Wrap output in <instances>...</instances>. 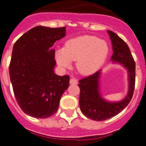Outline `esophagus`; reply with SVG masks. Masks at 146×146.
Listing matches in <instances>:
<instances>
[{"instance_id":"esophagus-1","label":"esophagus","mask_w":146,"mask_h":146,"mask_svg":"<svg viewBox=\"0 0 146 146\" xmlns=\"http://www.w3.org/2000/svg\"><path fill=\"white\" fill-rule=\"evenodd\" d=\"M70 84H78V82H77L76 79H75V78H72V79H70Z\"/></svg>"}]
</instances>
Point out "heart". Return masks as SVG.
<instances>
[{
	"instance_id": "obj_1",
	"label": "heart",
	"mask_w": 146,
	"mask_h": 146,
	"mask_svg": "<svg viewBox=\"0 0 146 146\" xmlns=\"http://www.w3.org/2000/svg\"><path fill=\"white\" fill-rule=\"evenodd\" d=\"M107 42L92 35H82L67 41L63 49L56 52L60 67L69 68L76 61V69L83 75H90L100 69L108 55Z\"/></svg>"
}]
</instances>
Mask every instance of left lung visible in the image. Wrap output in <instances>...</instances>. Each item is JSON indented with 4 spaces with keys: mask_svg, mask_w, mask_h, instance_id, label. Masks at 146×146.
Masks as SVG:
<instances>
[{
    "mask_svg": "<svg viewBox=\"0 0 146 146\" xmlns=\"http://www.w3.org/2000/svg\"><path fill=\"white\" fill-rule=\"evenodd\" d=\"M112 43L111 61L122 64L128 73V94L119 102L106 101L100 91L101 70L79 81L80 88L79 106L84 116L93 120L102 121L117 115L129 104L133 96L135 86V62L131 50L125 42L113 32L108 30Z\"/></svg>",
    "mask_w": 146,
    "mask_h": 146,
    "instance_id": "1",
    "label": "left lung"
}]
</instances>
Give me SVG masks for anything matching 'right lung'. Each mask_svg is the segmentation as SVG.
I'll return each instance as SVG.
<instances>
[{"label": "right lung", "instance_id": "1", "mask_svg": "<svg viewBox=\"0 0 146 146\" xmlns=\"http://www.w3.org/2000/svg\"><path fill=\"white\" fill-rule=\"evenodd\" d=\"M66 35V27L37 26L15 43L9 76L21 110L35 118H47L57 111L69 87V76L56 75L54 43Z\"/></svg>", "mask_w": 146, "mask_h": 146}]
</instances>
